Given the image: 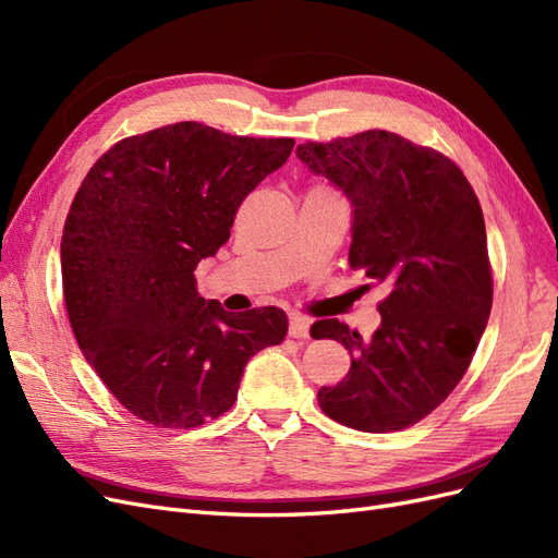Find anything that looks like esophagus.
<instances>
[{
  "instance_id": "esophagus-1",
  "label": "esophagus",
  "mask_w": 558,
  "mask_h": 558,
  "mask_svg": "<svg viewBox=\"0 0 558 558\" xmlns=\"http://www.w3.org/2000/svg\"><path fill=\"white\" fill-rule=\"evenodd\" d=\"M310 326H312L310 318L300 316V314H291V318H289V335L295 337V340H307V337H310Z\"/></svg>"
}]
</instances>
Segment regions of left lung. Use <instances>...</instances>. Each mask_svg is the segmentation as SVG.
Returning a JSON list of instances; mask_svg holds the SVG:
<instances>
[{
	"label": "left lung",
	"mask_w": 558,
	"mask_h": 558,
	"mask_svg": "<svg viewBox=\"0 0 558 558\" xmlns=\"http://www.w3.org/2000/svg\"><path fill=\"white\" fill-rule=\"evenodd\" d=\"M298 158L347 193L349 265L388 289L369 340L337 318L312 326L314 340L351 353L347 377L320 388L318 408L363 433L410 428L463 379L492 314L480 199L459 165L396 132L307 142Z\"/></svg>",
	"instance_id": "8db88e82"
}]
</instances>
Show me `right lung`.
I'll use <instances>...</instances> for the list:
<instances>
[{"label":"right lung","instance_id":"obj_1","mask_svg":"<svg viewBox=\"0 0 558 558\" xmlns=\"http://www.w3.org/2000/svg\"><path fill=\"white\" fill-rule=\"evenodd\" d=\"M293 146L183 121L113 144L78 185L60 244L66 316L97 377L146 424L226 414L248 359L283 342L279 307L226 312L199 298L195 267Z\"/></svg>","mask_w":558,"mask_h":558}]
</instances>
